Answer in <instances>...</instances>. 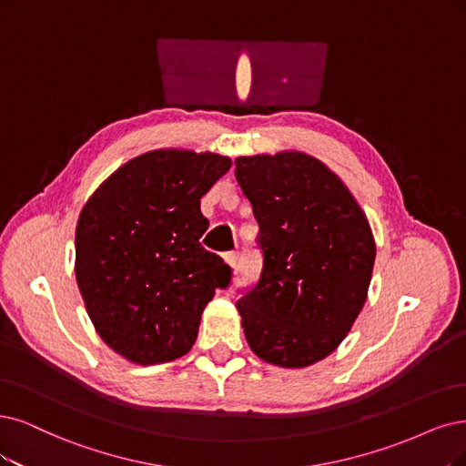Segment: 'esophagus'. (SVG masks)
Here are the masks:
<instances>
[{
	"mask_svg": "<svg viewBox=\"0 0 466 466\" xmlns=\"http://www.w3.org/2000/svg\"><path fill=\"white\" fill-rule=\"evenodd\" d=\"M224 261H227L232 268L238 267V261H239V255L236 251H230V253H224Z\"/></svg>",
	"mask_w": 466,
	"mask_h": 466,
	"instance_id": "obj_1",
	"label": "esophagus"
}]
</instances>
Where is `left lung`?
Segmentation results:
<instances>
[{
	"instance_id": "1",
	"label": "left lung",
	"mask_w": 466,
	"mask_h": 466,
	"mask_svg": "<svg viewBox=\"0 0 466 466\" xmlns=\"http://www.w3.org/2000/svg\"><path fill=\"white\" fill-rule=\"evenodd\" d=\"M259 224L263 268L236 307L251 351L301 369L330 355L367 299L376 257L365 213L330 168L305 153L236 159Z\"/></svg>"
}]
</instances>
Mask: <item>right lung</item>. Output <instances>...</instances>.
Returning a JSON list of instances; mask_svg holds the SVG:
<instances>
[{"label":"right lung","instance_id":"right-lung-1","mask_svg":"<svg viewBox=\"0 0 466 466\" xmlns=\"http://www.w3.org/2000/svg\"><path fill=\"white\" fill-rule=\"evenodd\" d=\"M217 153L159 149L103 182L76 224V282L97 334L132 363L182 357L232 268L199 238L201 198L228 172Z\"/></svg>","mask_w":466,"mask_h":466}]
</instances>
